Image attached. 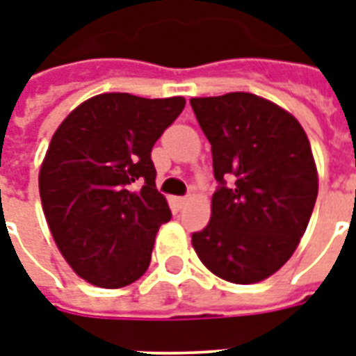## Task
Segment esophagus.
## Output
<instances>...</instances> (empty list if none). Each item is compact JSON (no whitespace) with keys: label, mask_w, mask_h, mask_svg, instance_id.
Returning a JSON list of instances; mask_svg holds the SVG:
<instances>
[{"label":"esophagus","mask_w":356,"mask_h":356,"mask_svg":"<svg viewBox=\"0 0 356 356\" xmlns=\"http://www.w3.org/2000/svg\"><path fill=\"white\" fill-rule=\"evenodd\" d=\"M186 202H188V197H177V205L179 207H183V205H186Z\"/></svg>","instance_id":"1"}]
</instances>
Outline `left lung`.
Instances as JSON below:
<instances>
[{"label":"left lung","mask_w":356,"mask_h":356,"mask_svg":"<svg viewBox=\"0 0 356 356\" xmlns=\"http://www.w3.org/2000/svg\"><path fill=\"white\" fill-rule=\"evenodd\" d=\"M211 143L216 190L211 220L192 233L205 267L233 284H256L293 256L317 197L306 132L291 113L252 93L192 99Z\"/></svg>","instance_id":"obj_1"}]
</instances>
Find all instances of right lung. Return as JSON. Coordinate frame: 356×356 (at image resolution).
I'll return each instance as SVG.
<instances>
[{
  "label": "right lung",
  "mask_w": 356,
  "mask_h": 356,
  "mask_svg": "<svg viewBox=\"0 0 356 356\" xmlns=\"http://www.w3.org/2000/svg\"><path fill=\"white\" fill-rule=\"evenodd\" d=\"M183 108V97L104 93L51 138L39 173L42 211L59 252L89 284L118 289L147 270L156 232L172 218L151 151Z\"/></svg>",
  "instance_id": "1"
}]
</instances>
